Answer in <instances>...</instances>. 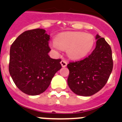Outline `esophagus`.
<instances>
[{"mask_svg":"<svg viewBox=\"0 0 122 122\" xmlns=\"http://www.w3.org/2000/svg\"><path fill=\"white\" fill-rule=\"evenodd\" d=\"M60 63H61V65H62V66H63V67H65V66H66V65H67V62H66L65 60H62L61 62H60Z\"/></svg>","mask_w":122,"mask_h":122,"instance_id":"obj_1","label":"esophagus"}]
</instances>
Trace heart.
<instances>
[{
	"label": "heart",
	"instance_id": "obj_1",
	"mask_svg": "<svg viewBox=\"0 0 122 122\" xmlns=\"http://www.w3.org/2000/svg\"><path fill=\"white\" fill-rule=\"evenodd\" d=\"M94 42V38L89 33L70 32L58 35L51 46L56 49H66L69 57L76 60L87 55L93 48Z\"/></svg>",
	"mask_w": 122,
	"mask_h": 122
}]
</instances>
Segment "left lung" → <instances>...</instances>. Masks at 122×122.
I'll use <instances>...</instances> for the list:
<instances>
[{
	"label": "left lung",
	"mask_w": 122,
	"mask_h": 122,
	"mask_svg": "<svg viewBox=\"0 0 122 122\" xmlns=\"http://www.w3.org/2000/svg\"><path fill=\"white\" fill-rule=\"evenodd\" d=\"M96 48L91 54L81 60L70 62L68 85L76 95L89 97L106 85L113 68L111 46L104 38L96 36Z\"/></svg>",
	"instance_id": "8db88e82"
}]
</instances>
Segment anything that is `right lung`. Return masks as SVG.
Segmentation results:
<instances>
[{
  "mask_svg": "<svg viewBox=\"0 0 122 122\" xmlns=\"http://www.w3.org/2000/svg\"><path fill=\"white\" fill-rule=\"evenodd\" d=\"M49 35L36 29L25 31L10 47L9 72L19 90L29 95H37L48 89L52 79L60 70L61 59L48 55Z\"/></svg>",
  "mask_w": 122,
  "mask_h": 122,
  "instance_id": "right-lung-1",
  "label": "right lung"
}]
</instances>
